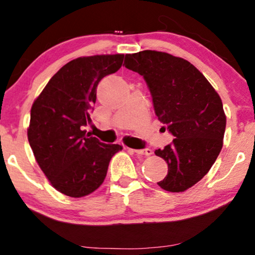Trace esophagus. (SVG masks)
<instances>
[{"label":"esophagus","instance_id":"34e87169","mask_svg":"<svg viewBox=\"0 0 255 255\" xmlns=\"http://www.w3.org/2000/svg\"><path fill=\"white\" fill-rule=\"evenodd\" d=\"M134 152L136 153L137 155H151L153 151L151 148H145V149H134Z\"/></svg>","mask_w":255,"mask_h":255}]
</instances>
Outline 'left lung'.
<instances>
[{"label":"left lung","instance_id":"8db88e82","mask_svg":"<svg viewBox=\"0 0 255 255\" xmlns=\"http://www.w3.org/2000/svg\"><path fill=\"white\" fill-rule=\"evenodd\" d=\"M124 65L145 78L155 115L174 136L154 152L168 165L158 185L185 191L209 172L222 149L227 119L221 97L190 61L166 52L126 54Z\"/></svg>","mask_w":255,"mask_h":255}]
</instances>
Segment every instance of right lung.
<instances>
[{"mask_svg":"<svg viewBox=\"0 0 255 255\" xmlns=\"http://www.w3.org/2000/svg\"><path fill=\"white\" fill-rule=\"evenodd\" d=\"M125 54L79 57L65 64L33 102L29 145L35 160L57 191L84 197L102 185L109 161L122 147L87 135L101 79L121 67Z\"/></svg>","mask_w":255,"mask_h":255,"instance_id":"add662e5","label":"right lung"}]
</instances>
